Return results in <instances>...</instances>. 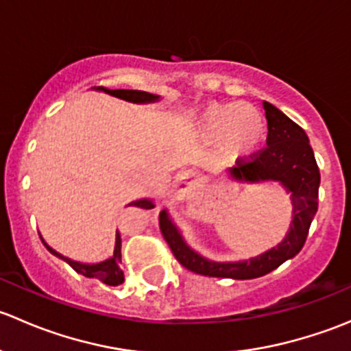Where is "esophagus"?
Wrapping results in <instances>:
<instances>
[{"label":"esophagus","instance_id":"esophagus-1","mask_svg":"<svg viewBox=\"0 0 351 351\" xmlns=\"http://www.w3.org/2000/svg\"><path fill=\"white\" fill-rule=\"evenodd\" d=\"M193 185H195V176L190 171H182L176 175L175 180V192L178 197L189 195L193 190Z\"/></svg>","mask_w":351,"mask_h":351}]
</instances>
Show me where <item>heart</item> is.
<instances>
[{"label": "heart", "mask_w": 351, "mask_h": 351, "mask_svg": "<svg viewBox=\"0 0 351 351\" xmlns=\"http://www.w3.org/2000/svg\"><path fill=\"white\" fill-rule=\"evenodd\" d=\"M195 132L205 143H221L229 159H246L260 149L267 134L263 115L243 101L210 104L195 117Z\"/></svg>", "instance_id": "heart-1"}]
</instances>
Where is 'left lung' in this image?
I'll use <instances>...</instances> for the list:
<instances>
[{"instance_id": "8db88e82", "label": "left lung", "mask_w": 351, "mask_h": 351, "mask_svg": "<svg viewBox=\"0 0 351 351\" xmlns=\"http://www.w3.org/2000/svg\"><path fill=\"white\" fill-rule=\"evenodd\" d=\"M263 108L268 122L267 146L250 158L238 159L229 173L239 182L256 183L274 180L285 186L293 205V219L289 234L277 247H271L260 256L238 263H217L205 260L204 256L190 250L180 236L178 229L171 224L165 212H161L159 229L162 238L171 247L180 265H183L186 270L205 277L250 280L274 271L284 261L295 256L306 243L311 222L317 212L319 168L302 127L297 125L268 101H265Z\"/></svg>"}]
</instances>
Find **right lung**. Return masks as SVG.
Masks as SVG:
<instances>
[{
	"instance_id": "1",
	"label": "right lung",
	"mask_w": 351,
	"mask_h": 351,
	"mask_svg": "<svg viewBox=\"0 0 351 351\" xmlns=\"http://www.w3.org/2000/svg\"><path fill=\"white\" fill-rule=\"evenodd\" d=\"M98 90H104L105 93L112 95V97L122 98V100L132 101V104H149V101H154L159 98V97H156V95L146 93V91H137V90H105V88H98ZM129 205H132V207H141V208H153L154 207V204L151 200H136ZM120 246H122V241H120V234L117 232V241H115V251H113V256L110 258V260L101 261V263L86 265V263H77V261H73V260H69V258L61 256V254L56 253L52 247H49L47 244H45V247H47L52 254L62 258V260H64L66 263H69V267L73 268V270H76L77 274L84 275V277H88V278H98V280H101L104 284L112 285V287L120 285L123 282V271L120 270V261H122L120 260Z\"/></svg>"
}]
</instances>
